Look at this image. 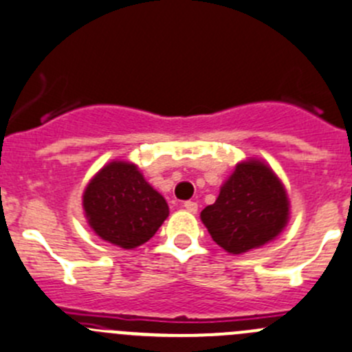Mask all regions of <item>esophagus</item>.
<instances>
[{"mask_svg": "<svg viewBox=\"0 0 352 352\" xmlns=\"http://www.w3.org/2000/svg\"><path fill=\"white\" fill-rule=\"evenodd\" d=\"M184 208H186V210L189 211V213H196V211H197V203H194V201H186V203H184Z\"/></svg>", "mask_w": 352, "mask_h": 352, "instance_id": "obj_1", "label": "esophagus"}]
</instances>
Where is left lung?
I'll use <instances>...</instances> for the list:
<instances>
[{
  "mask_svg": "<svg viewBox=\"0 0 352 352\" xmlns=\"http://www.w3.org/2000/svg\"><path fill=\"white\" fill-rule=\"evenodd\" d=\"M291 218V201L268 163L249 158L235 165L217 201L201 211L211 239L230 254L275 241Z\"/></svg>",
  "mask_w": 352,
  "mask_h": 352,
  "instance_id": "8db88e82",
  "label": "left lung"
}]
</instances>
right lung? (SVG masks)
<instances>
[{"label":"right lung","mask_w":352,"mask_h":352,"mask_svg":"<svg viewBox=\"0 0 352 352\" xmlns=\"http://www.w3.org/2000/svg\"><path fill=\"white\" fill-rule=\"evenodd\" d=\"M85 220L94 234L122 249L148 242L168 217L165 197L132 162L107 163L82 194Z\"/></svg>","instance_id":"right-lung-1"}]
</instances>
